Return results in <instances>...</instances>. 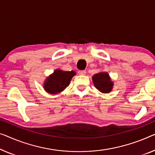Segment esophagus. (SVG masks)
<instances>
[{"mask_svg": "<svg viewBox=\"0 0 155 155\" xmlns=\"http://www.w3.org/2000/svg\"><path fill=\"white\" fill-rule=\"evenodd\" d=\"M78 74L79 75H85V74H86V71H85V70H80L78 71Z\"/></svg>", "mask_w": 155, "mask_h": 155, "instance_id": "1", "label": "esophagus"}]
</instances>
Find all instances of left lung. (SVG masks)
I'll return each mask as SVG.
<instances>
[{"mask_svg":"<svg viewBox=\"0 0 155 155\" xmlns=\"http://www.w3.org/2000/svg\"><path fill=\"white\" fill-rule=\"evenodd\" d=\"M92 81L96 88L103 93H109L114 86V82L111 81L108 74L105 71L94 74L92 77Z\"/></svg>","mask_w":155,"mask_h":155,"instance_id":"left-lung-1","label":"left lung"}]
</instances>
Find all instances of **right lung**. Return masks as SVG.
Returning a JSON list of instances; mask_svg holds the SVG:
<instances>
[{
    "mask_svg": "<svg viewBox=\"0 0 155 155\" xmlns=\"http://www.w3.org/2000/svg\"><path fill=\"white\" fill-rule=\"evenodd\" d=\"M74 75H76L74 71L55 70L45 80L44 89L50 94L59 93L70 85L71 78Z\"/></svg>",
    "mask_w": 155,
    "mask_h": 155,
    "instance_id": "1",
    "label": "right lung"
}]
</instances>
